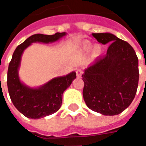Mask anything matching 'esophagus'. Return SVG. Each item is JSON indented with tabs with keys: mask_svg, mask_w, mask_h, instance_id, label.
<instances>
[{
	"mask_svg": "<svg viewBox=\"0 0 146 146\" xmlns=\"http://www.w3.org/2000/svg\"><path fill=\"white\" fill-rule=\"evenodd\" d=\"M81 75H82V72H81V70H76V76H77V78L81 77Z\"/></svg>",
	"mask_w": 146,
	"mask_h": 146,
	"instance_id": "34e87169",
	"label": "esophagus"
}]
</instances>
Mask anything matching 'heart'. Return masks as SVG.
I'll return each instance as SVG.
<instances>
[{"instance_id": "1", "label": "heart", "mask_w": 146, "mask_h": 146, "mask_svg": "<svg viewBox=\"0 0 146 146\" xmlns=\"http://www.w3.org/2000/svg\"><path fill=\"white\" fill-rule=\"evenodd\" d=\"M91 48H92L91 45H84L82 48V49H81V51H82L83 53H88L90 50H91ZM100 54H101V48L100 47L96 46V47L93 48V51H92V55H93V57H98V56L100 55Z\"/></svg>"}]
</instances>
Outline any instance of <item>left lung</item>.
<instances>
[{"instance_id": "8db88e82", "label": "left lung", "mask_w": 146, "mask_h": 146, "mask_svg": "<svg viewBox=\"0 0 146 146\" xmlns=\"http://www.w3.org/2000/svg\"><path fill=\"white\" fill-rule=\"evenodd\" d=\"M92 36L110 46L106 55L97 58L84 70V99L89 109L102 115H118L135 98L139 79L138 57L127 42L112 33Z\"/></svg>"}]
</instances>
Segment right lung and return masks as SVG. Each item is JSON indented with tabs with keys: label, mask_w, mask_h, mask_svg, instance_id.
Returning a JSON list of instances; mask_svg holds the SVG:
<instances>
[{
	"label": "right lung",
	"mask_w": 146,
	"mask_h": 146,
	"mask_svg": "<svg viewBox=\"0 0 146 146\" xmlns=\"http://www.w3.org/2000/svg\"><path fill=\"white\" fill-rule=\"evenodd\" d=\"M66 34H34L19 45L12 54L8 70V93L15 107L27 118L40 119L57 112L62 106L63 92L71 85L76 75V72L73 71L66 76L54 77L39 87L27 85L21 80L19 75L24 51L33 43H54Z\"/></svg>",
	"instance_id": "add662e5"
}]
</instances>
